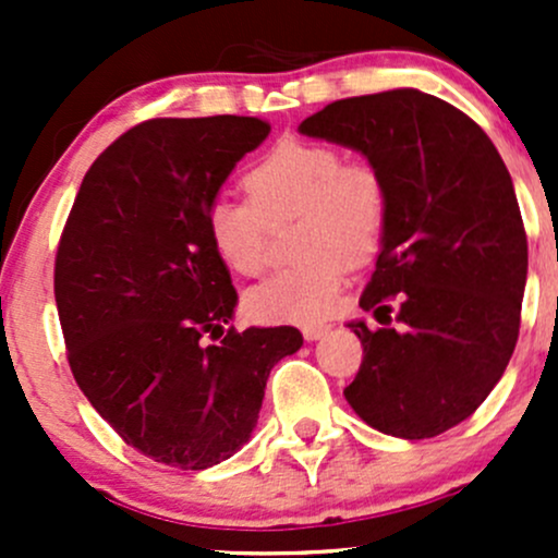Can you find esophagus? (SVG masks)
<instances>
[{
	"label": "esophagus",
	"mask_w": 558,
	"mask_h": 558,
	"mask_svg": "<svg viewBox=\"0 0 558 558\" xmlns=\"http://www.w3.org/2000/svg\"><path fill=\"white\" fill-rule=\"evenodd\" d=\"M328 330H330V325H323V323H312V325H304V328H301L306 341H319V338H323Z\"/></svg>",
	"instance_id": "34e87169"
}]
</instances>
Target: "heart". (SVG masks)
<instances>
[{
    "instance_id": "heart-1",
    "label": "heart",
    "mask_w": 558,
    "mask_h": 558,
    "mask_svg": "<svg viewBox=\"0 0 558 558\" xmlns=\"http://www.w3.org/2000/svg\"><path fill=\"white\" fill-rule=\"evenodd\" d=\"M248 202L217 196L204 209L209 246L233 272L259 275L270 226L299 217L286 270L246 293L265 323H315L332 310L351 265L373 259L388 228V189L380 172L345 162L330 144L283 138L243 175Z\"/></svg>"
}]
</instances>
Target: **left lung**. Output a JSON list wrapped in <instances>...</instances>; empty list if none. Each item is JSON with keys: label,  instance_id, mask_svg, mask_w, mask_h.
I'll list each match as a JSON object with an SVG mask.
<instances>
[{"label": "left lung", "instance_id": "1", "mask_svg": "<svg viewBox=\"0 0 558 558\" xmlns=\"http://www.w3.org/2000/svg\"><path fill=\"white\" fill-rule=\"evenodd\" d=\"M299 131L362 151L388 189L360 306L399 325L349 323L364 360L345 401L396 438L446 433L488 399L520 336L527 235L509 170L475 120L417 88L338 99Z\"/></svg>", "mask_w": 558, "mask_h": 558}]
</instances>
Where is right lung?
I'll list each match as a JSON object with an SVG mask.
<instances>
[{"mask_svg": "<svg viewBox=\"0 0 558 558\" xmlns=\"http://www.w3.org/2000/svg\"><path fill=\"white\" fill-rule=\"evenodd\" d=\"M267 133L270 123L239 114L131 128L88 168L57 246L75 383L159 464L207 470L233 457L270 369L304 343L291 325L226 330L239 296L204 230L207 204Z\"/></svg>", "mask_w": 558, "mask_h": 558, "instance_id": "right-lung-1", "label": "right lung"}]
</instances>
